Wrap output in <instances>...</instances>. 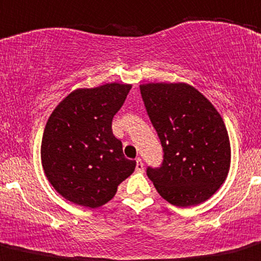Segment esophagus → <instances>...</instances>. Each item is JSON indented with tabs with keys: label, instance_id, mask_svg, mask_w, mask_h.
Listing matches in <instances>:
<instances>
[{
	"label": "esophagus",
	"instance_id": "obj_1",
	"mask_svg": "<svg viewBox=\"0 0 261 261\" xmlns=\"http://www.w3.org/2000/svg\"><path fill=\"white\" fill-rule=\"evenodd\" d=\"M136 171L144 172V164H142L141 159H136Z\"/></svg>",
	"mask_w": 261,
	"mask_h": 261
}]
</instances>
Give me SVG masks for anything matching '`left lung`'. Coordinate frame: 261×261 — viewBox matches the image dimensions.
I'll list each match as a JSON object with an SVG mask.
<instances>
[{
	"label": "left lung",
	"mask_w": 261,
	"mask_h": 261,
	"mask_svg": "<svg viewBox=\"0 0 261 261\" xmlns=\"http://www.w3.org/2000/svg\"><path fill=\"white\" fill-rule=\"evenodd\" d=\"M142 100L164 151L147 176L166 201L179 207L206 201L226 180L230 141L223 117L194 86L140 85Z\"/></svg>",
	"instance_id": "1"
}]
</instances>
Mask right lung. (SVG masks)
I'll return each instance as SVG.
<instances>
[{"mask_svg":"<svg viewBox=\"0 0 261 261\" xmlns=\"http://www.w3.org/2000/svg\"><path fill=\"white\" fill-rule=\"evenodd\" d=\"M131 85L77 89L52 111L41 144L46 177L62 197L85 207L102 206L130 176L136 161L123 156L112 134V119Z\"/></svg>","mask_w":261,"mask_h":261,"instance_id":"obj_1","label":"right lung"}]
</instances>
